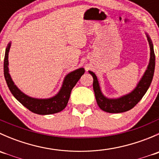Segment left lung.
Returning a JSON list of instances; mask_svg holds the SVG:
<instances>
[{"label":"left lung","instance_id":"left-lung-1","mask_svg":"<svg viewBox=\"0 0 159 159\" xmlns=\"http://www.w3.org/2000/svg\"><path fill=\"white\" fill-rule=\"evenodd\" d=\"M146 35L150 46V61L147 70H145L142 79L140 80L135 89L131 93L121 96L118 98H108L102 94L95 74L89 70V73L93 77V89L95 94L97 104L102 110L109 113H121L127 111L134 108L148 91L155 71V56L152 40L150 39L148 34H146Z\"/></svg>","mask_w":159,"mask_h":159}]
</instances>
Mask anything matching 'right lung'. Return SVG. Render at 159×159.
<instances>
[{
  "mask_svg": "<svg viewBox=\"0 0 159 159\" xmlns=\"http://www.w3.org/2000/svg\"><path fill=\"white\" fill-rule=\"evenodd\" d=\"M10 48L11 42L7 44L5 51L4 61V75L7 86L14 98L25 108L38 115H51L61 111L67 106L72 89L75 87L81 77L84 75L85 71L84 68H78L67 75L64 80L61 89L54 97L46 99L34 98L20 91L11 79L8 69V52Z\"/></svg>",
  "mask_w": 159,
  "mask_h": 159,
  "instance_id": "right-lung-1",
  "label": "right lung"
}]
</instances>
